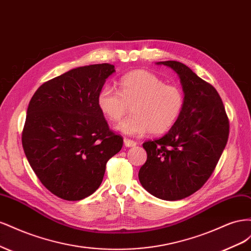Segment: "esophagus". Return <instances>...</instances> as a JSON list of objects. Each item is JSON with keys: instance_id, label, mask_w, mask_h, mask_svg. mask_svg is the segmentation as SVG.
<instances>
[{"instance_id": "34e87169", "label": "esophagus", "mask_w": 251, "mask_h": 251, "mask_svg": "<svg viewBox=\"0 0 251 251\" xmlns=\"http://www.w3.org/2000/svg\"><path fill=\"white\" fill-rule=\"evenodd\" d=\"M124 143H125V146L126 147V148H132V147H135L136 144V141H134V140H131V139H128V138H125L124 139Z\"/></svg>"}]
</instances>
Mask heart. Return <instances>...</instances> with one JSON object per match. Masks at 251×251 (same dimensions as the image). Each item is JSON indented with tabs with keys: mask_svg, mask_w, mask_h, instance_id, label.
<instances>
[{
	"mask_svg": "<svg viewBox=\"0 0 251 251\" xmlns=\"http://www.w3.org/2000/svg\"><path fill=\"white\" fill-rule=\"evenodd\" d=\"M182 90L156 74L137 70L126 74L119 81V91L103 86L97 95V107L108 120L115 123L132 105L133 115L123 119L115 128L128 136H142L150 131L159 135L175 126L184 108Z\"/></svg>",
	"mask_w": 251,
	"mask_h": 251,
	"instance_id": "obj_1",
	"label": "heart"
}]
</instances>
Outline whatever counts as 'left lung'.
<instances>
[{"label":"left lung","mask_w":251,"mask_h":251,"mask_svg":"<svg viewBox=\"0 0 251 251\" xmlns=\"http://www.w3.org/2000/svg\"><path fill=\"white\" fill-rule=\"evenodd\" d=\"M178 74L184 108L163 137L142 144L148 159L139 170L144 189L168 201L184 199L211 176L229 135L223 101L210 83L176 60L159 62Z\"/></svg>","instance_id":"8db88e82"}]
</instances>
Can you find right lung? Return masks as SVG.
I'll use <instances>...</instances> for the list:
<instances>
[{
    "instance_id": "right-lung-1",
    "label": "right lung",
    "mask_w": 251,
    "mask_h": 251,
    "mask_svg": "<svg viewBox=\"0 0 251 251\" xmlns=\"http://www.w3.org/2000/svg\"><path fill=\"white\" fill-rule=\"evenodd\" d=\"M114 72L110 64L75 68L44 82L29 102L23 149L42 184L60 199L92 195L123 148V137L97 107L98 92Z\"/></svg>"
}]
</instances>
